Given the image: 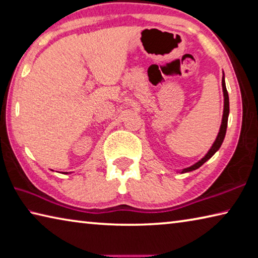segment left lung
<instances>
[{
    "mask_svg": "<svg viewBox=\"0 0 258 258\" xmlns=\"http://www.w3.org/2000/svg\"><path fill=\"white\" fill-rule=\"evenodd\" d=\"M222 89H223V96H224V106H223V115H222V122H221V126H220V132L218 134V137H216L215 142L213 143V145L210 148V151L206 153V155L203 157L202 160L196 162L195 164H192L189 168L182 169L181 171H179L180 173H186V172H190V171L196 170L198 168L205 163L206 161H209L212 156H213L216 152L220 150L221 145H222L223 139L225 137V133H227V126H228V117H229V95H228V90L227 87H225V81H224V74L222 77Z\"/></svg>",
    "mask_w": 258,
    "mask_h": 258,
    "instance_id": "obj_1",
    "label": "left lung"
}]
</instances>
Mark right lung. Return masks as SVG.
I'll return each instance as SVG.
<instances>
[{"instance_id":"obj_1","label":"right lung","mask_w":258,"mask_h":258,"mask_svg":"<svg viewBox=\"0 0 258 258\" xmlns=\"http://www.w3.org/2000/svg\"><path fill=\"white\" fill-rule=\"evenodd\" d=\"M67 173H68V172H67Z\"/></svg>"}]
</instances>
